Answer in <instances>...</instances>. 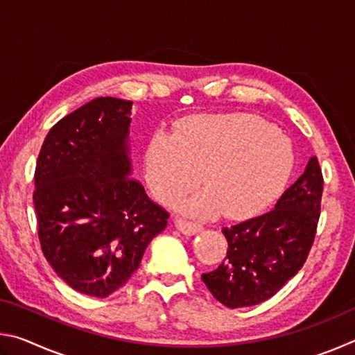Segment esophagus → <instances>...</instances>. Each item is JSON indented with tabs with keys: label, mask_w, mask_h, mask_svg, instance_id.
<instances>
[{
	"label": "esophagus",
	"mask_w": 355,
	"mask_h": 355,
	"mask_svg": "<svg viewBox=\"0 0 355 355\" xmlns=\"http://www.w3.org/2000/svg\"><path fill=\"white\" fill-rule=\"evenodd\" d=\"M175 227L183 233V235H196V233H199L202 230L200 224H197V222H192V220H186L182 218L175 220Z\"/></svg>",
	"instance_id": "obj_1"
}]
</instances>
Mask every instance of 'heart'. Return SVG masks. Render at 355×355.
<instances>
[{"mask_svg":"<svg viewBox=\"0 0 355 355\" xmlns=\"http://www.w3.org/2000/svg\"><path fill=\"white\" fill-rule=\"evenodd\" d=\"M296 163L291 141L255 114H200L183 120L175 136L156 133L146 152L153 196L169 200L194 188L205 192L178 203L184 213L228 219L260 213L284 192Z\"/></svg>","mask_w":355,"mask_h":355,"instance_id":"heart-1","label":"heart"}]
</instances>
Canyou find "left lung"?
I'll return each mask as SVG.
<instances>
[{
  "label": "left lung",
  "mask_w": 355,
  "mask_h": 355,
  "mask_svg": "<svg viewBox=\"0 0 355 355\" xmlns=\"http://www.w3.org/2000/svg\"><path fill=\"white\" fill-rule=\"evenodd\" d=\"M322 184L313 156L271 211L222 228L227 255L218 269L202 274L216 300L228 309L250 307L272 297L297 274L315 241Z\"/></svg>",
  "instance_id": "left-lung-1"
}]
</instances>
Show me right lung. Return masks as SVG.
I'll return each mask as SVG.
<instances>
[{
	"label": "right lung",
	"instance_id": "add662e5",
	"mask_svg": "<svg viewBox=\"0 0 355 355\" xmlns=\"http://www.w3.org/2000/svg\"><path fill=\"white\" fill-rule=\"evenodd\" d=\"M131 101L100 97L59 120L34 172L40 248L75 291L107 297L139 268L169 213L130 177Z\"/></svg>",
	"mask_w": 355,
	"mask_h": 355
}]
</instances>
